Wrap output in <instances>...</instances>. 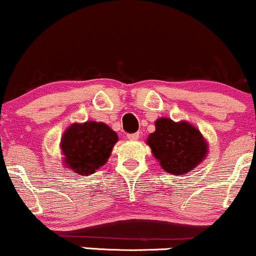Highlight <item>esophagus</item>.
Returning <instances> with one entry per match:
<instances>
[{
	"mask_svg": "<svg viewBox=\"0 0 256 256\" xmlns=\"http://www.w3.org/2000/svg\"><path fill=\"white\" fill-rule=\"evenodd\" d=\"M126 137L130 140H137L138 138H140V134H138V132H136V134H128Z\"/></svg>",
	"mask_w": 256,
	"mask_h": 256,
	"instance_id": "1",
	"label": "esophagus"
}]
</instances>
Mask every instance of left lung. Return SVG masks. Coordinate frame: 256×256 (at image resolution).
Returning a JSON list of instances; mask_svg holds the SVG:
<instances>
[{
  "mask_svg": "<svg viewBox=\"0 0 256 256\" xmlns=\"http://www.w3.org/2000/svg\"><path fill=\"white\" fill-rule=\"evenodd\" d=\"M146 144L164 171L185 174L204 161L208 152L207 142L198 128L188 122H176L168 118L155 122V132Z\"/></svg>",
  "mask_w": 256,
  "mask_h": 256,
  "instance_id": "left-lung-1",
  "label": "left lung"
}]
</instances>
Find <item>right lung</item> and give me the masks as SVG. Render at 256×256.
Here are the masks:
<instances>
[{"instance_id":"obj_1","label":"right lung","mask_w":256,"mask_h":256,"mask_svg":"<svg viewBox=\"0 0 256 256\" xmlns=\"http://www.w3.org/2000/svg\"><path fill=\"white\" fill-rule=\"evenodd\" d=\"M116 142V132L104 122L72 124L61 138L64 166L79 176L92 174L107 162Z\"/></svg>"}]
</instances>
